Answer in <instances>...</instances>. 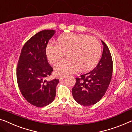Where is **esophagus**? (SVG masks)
<instances>
[{"instance_id": "obj_1", "label": "esophagus", "mask_w": 132, "mask_h": 132, "mask_svg": "<svg viewBox=\"0 0 132 132\" xmlns=\"http://www.w3.org/2000/svg\"><path fill=\"white\" fill-rule=\"evenodd\" d=\"M66 76H60L59 78V80H62V79H63L65 78Z\"/></svg>"}]
</instances>
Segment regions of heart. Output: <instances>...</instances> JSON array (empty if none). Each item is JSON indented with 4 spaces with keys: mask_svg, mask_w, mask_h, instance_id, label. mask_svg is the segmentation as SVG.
I'll use <instances>...</instances> for the list:
<instances>
[{
    "mask_svg": "<svg viewBox=\"0 0 132 132\" xmlns=\"http://www.w3.org/2000/svg\"><path fill=\"white\" fill-rule=\"evenodd\" d=\"M56 44L50 43L46 47L48 62L54 63L68 55V59L60 61L54 66L58 75L88 71L95 66L101 53V46L97 38L84 34L69 33L61 35Z\"/></svg>",
    "mask_w": 132,
    "mask_h": 132,
    "instance_id": "b5f03b06",
    "label": "heart"
}]
</instances>
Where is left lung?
<instances>
[{
	"instance_id": "obj_1",
	"label": "left lung",
	"mask_w": 132,
	"mask_h": 132,
	"mask_svg": "<svg viewBox=\"0 0 132 132\" xmlns=\"http://www.w3.org/2000/svg\"><path fill=\"white\" fill-rule=\"evenodd\" d=\"M103 44V55L93 70L76 78L72 88L74 99L80 105L89 106L96 104L105 95L113 73V60L109 47Z\"/></svg>"
}]
</instances>
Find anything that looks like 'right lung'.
Returning a JSON list of instances; mask_svg holds the SVG:
<instances>
[{
  "label": "right lung",
  "instance_id": "obj_1",
  "mask_svg": "<svg viewBox=\"0 0 132 132\" xmlns=\"http://www.w3.org/2000/svg\"><path fill=\"white\" fill-rule=\"evenodd\" d=\"M55 30L40 31L23 45L16 68L17 82L20 91L28 103L43 107L53 101L59 80L46 81L53 71L46 56L48 41Z\"/></svg>",
  "mask_w": 132,
  "mask_h": 132
}]
</instances>
